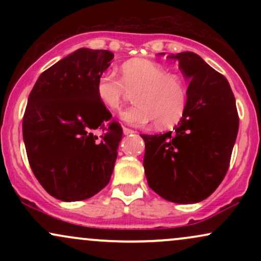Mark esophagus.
<instances>
[{
	"mask_svg": "<svg viewBox=\"0 0 261 261\" xmlns=\"http://www.w3.org/2000/svg\"><path fill=\"white\" fill-rule=\"evenodd\" d=\"M122 131H124L125 135H131L135 133L134 130H131V128H127V127H122Z\"/></svg>",
	"mask_w": 261,
	"mask_h": 261,
	"instance_id": "obj_1",
	"label": "esophagus"
}]
</instances>
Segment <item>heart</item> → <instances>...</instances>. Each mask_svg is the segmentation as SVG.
<instances>
[{
	"label": "heart",
	"mask_w": 261,
	"mask_h": 261,
	"mask_svg": "<svg viewBox=\"0 0 261 261\" xmlns=\"http://www.w3.org/2000/svg\"><path fill=\"white\" fill-rule=\"evenodd\" d=\"M121 80L112 71L98 76L95 95L110 112L122 106L125 89L134 91L133 107L120 113L121 120L134 126L154 121L160 128L175 125L187 109L188 92L178 74L168 73L163 66L145 59H134L120 67Z\"/></svg>",
	"instance_id": "1"
}]
</instances>
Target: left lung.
<instances>
[{
    "label": "left lung",
    "mask_w": 261,
    "mask_h": 261,
    "mask_svg": "<svg viewBox=\"0 0 261 261\" xmlns=\"http://www.w3.org/2000/svg\"><path fill=\"white\" fill-rule=\"evenodd\" d=\"M164 55V53H161ZM190 85L184 115L145 141L143 168L148 187L175 203H195L216 190L229 167L239 127L236 99L226 77L191 51L169 55Z\"/></svg>",
    "instance_id": "obj_1"
}]
</instances>
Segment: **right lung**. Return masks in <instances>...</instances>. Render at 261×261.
Segmentation results:
<instances>
[{"instance_id": "1", "label": "right lung", "mask_w": 261, "mask_h": 261, "mask_svg": "<svg viewBox=\"0 0 261 261\" xmlns=\"http://www.w3.org/2000/svg\"><path fill=\"white\" fill-rule=\"evenodd\" d=\"M114 58L81 47L39 76L23 118V140L35 178L61 201L86 200L109 182L122 128L95 95ZM105 134L97 137L94 131Z\"/></svg>"}]
</instances>
